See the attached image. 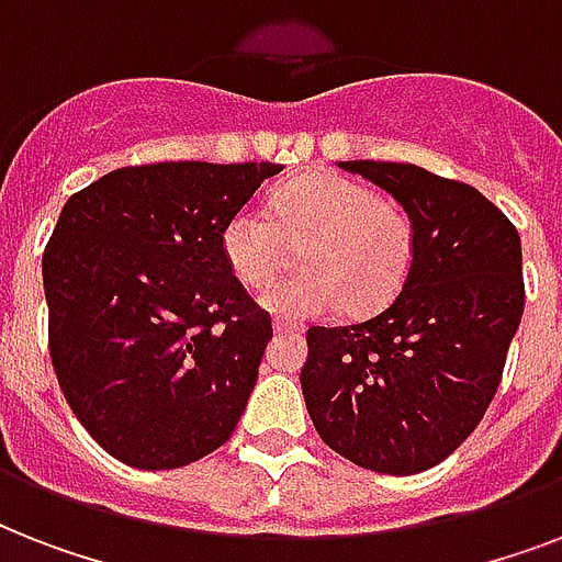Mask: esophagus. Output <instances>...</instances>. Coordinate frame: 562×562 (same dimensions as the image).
Here are the masks:
<instances>
[{"instance_id": "34e87169", "label": "esophagus", "mask_w": 562, "mask_h": 562, "mask_svg": "<svg viewBox=\"0 0 562 562\" xmlns=\"http://www.w3.org/2000/svg\"><path fill=\"white\" fill-rule=\"evenodd\" d=\"M273 333H303V326L289 321V317H273Z\"/></svg>"}]
</instances>
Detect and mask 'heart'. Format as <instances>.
Masks as SVG:
<instances>
[{
	"mask_svg": "<svg viewBox=\"0 0 562 562\" xmlns=\"http://www.w3.org/2000/svg\"><path fill=\"white\" fill-rule=\"evenodd\" d=\"M303 245L297 277L265 285L259 303L282 317L326 315L344 303L350 315L382 312L408 280L417 229L400 203L359 180L312 171L268 198V215L245 206L221 229L229 271L262 285Z\"/></svg>",
	"mask_w": 562,
	"mask_h": 562,
	"instance_id": "b5f03b06",
	"label": "heart"
}]
</instances>
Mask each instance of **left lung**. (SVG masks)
<instances>
[{"label": "left lung", "instance_id": "obj_1", "mask_svg": "<svg viewBox=\"0 0 562 562\" xmlns=\"http://www.w3.org/2000/svg\"><path fill=\"white\" fill-rule=\"evenodd\" d=\"M408 212L417 254L379 315L312 326L300 373L329 449L364 470L414 475L446 461L496 396L525 308L522 241L479 189L411 162H338Z\"/></svg>", "mask_w": 562, "mask_h": 562}]
</instances>
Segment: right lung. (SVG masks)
<instances>
[{
  "mask_svg": "<svg viewBox=\"0 0 562 562\" xmlns=\"http://www.w3.org/2000/svg\"><path fill=\"white\" fill-rule=\"evenodd\" d=\"M280 171L127 166L64 203L43 254L48 356L75 417L127 467H187L233 435L273 329L221 229Z\"/></svg>",
  "mask_w": 562,
  "mask_h": 562,
  "instance_id": "right-lung-1",
  "label": "right lung"
}]
</instances>
